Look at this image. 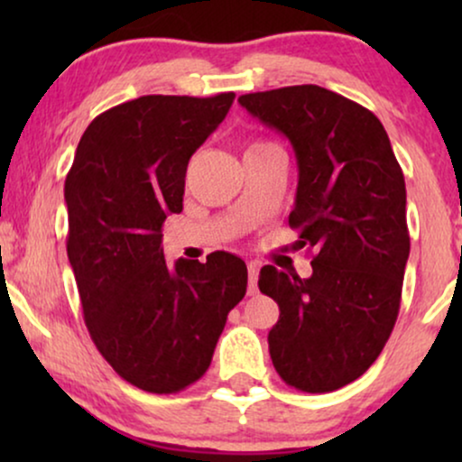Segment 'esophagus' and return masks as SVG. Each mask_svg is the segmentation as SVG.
<instances>
[{"label":"esophagus","mask_w":462,"mask_h":462,"mask_svg":"<svg viewBox=\"0 0 462 462\" xmlns=\"http://www.w3.org/2000/svg\"><path fill=\"white\" fill-rule=\"evenodd\" d=\"M258 271H261V264L258 263H248V294H256V282H258Z\"/></svg>","instance_id":"esophagus-1"}]
</instances>
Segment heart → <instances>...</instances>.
<instances>
[{"label":"heart","mask_w":462,"mask_h":462,"mask_svg":"<svg viewBox=\"0 0 462 462\" xmlns=\"http://www.w3.org/2000/svg\"><path fill=\"white\" fill-rule=\"evenodd\" d=\"M263 144H264V143H254V144H252V147H250V149H256V147H263Z\"/></svg>","instance_id":"obj_1"}]
</instances>
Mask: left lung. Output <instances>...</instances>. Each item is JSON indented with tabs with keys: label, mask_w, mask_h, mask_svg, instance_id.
<instances>
[{
	"label": "left lung",
	"mask_w": 462,
	"mask_h": 462,
	"mask_svg": "<svg viewBox=\"0 0 462 462\" xmlns=\"http://www.w3.org/2000/svg\"><path fill=\"white\" fill-rule=\"evenodd\" d=\"M239 105L292 144L299 187L288 223L318 250L307 280L261 269L258 288L280 305L271 359L290 387L337 391L376 362L400 311L410 254L403 172L374 113L326 88L244 94Z\"/></svg>",
	"instance_id": "8db88e82"
}]
</instances>
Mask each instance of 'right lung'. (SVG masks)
<instances>
[{
  "mask_svg": "<svg viewBox=\"0 0 462 462\" xmlns=\"http://www.w3.org/2000/svg\"><path fill=\"white\" fill-rule=\"evenodd\" d=\"M210 98L149 94L88 125L65 180L67 254L88 332L124 381L176 393L206 374L248 269L229 252L166 263L162 225L182 210L191 155L229 113Z\"/></svg>",
  "mask_w": 462,
  "mask_h": 462,
  "instance_id": "1",
  "label": "right lung"
}]
</instances>
